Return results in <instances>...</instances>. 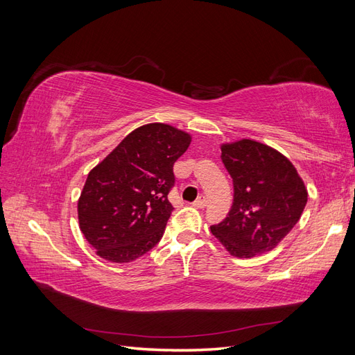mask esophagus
Wrapping results in <instances>:
<instances>
[{"instance_id": "obj_1", "label": "esophagus", "mask_w": 355, "mask_h": 355, "mask_svg": "<svg viewBox=\"0 0 355 355\" xmlns=\"http://www.w3.org/2000/svg\"><path fill=\"white\" fill-rule=\"evenodd\" d=\"M192 206H194V207H197V209H204V207H206L207 206V200H206V197H198L194 202H192Z\"/></svg>"}]
</instances>
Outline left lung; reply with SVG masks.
<instances>
[{
	"mask_svg": "<svg viewBox=\"0 0 355 355\" xmlns=\"http://www.w3.org/2000/svg\"><path fill=\"white\" fill-rule=\"evenodd\" d=\"M220 158L232 178L234 202L211 234L231 256L272 250L300 219L308 191L286 155L253 139L225 142Z\"/></svg>",
	"mask_w": 355,
	"mask_h": 355,
	"instance_id": "1",
	"label": "left lung"
}]
</instances>
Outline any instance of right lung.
I'll return each instance as SVG.
<instances>
[{
    "mask_svg": "<svg viewBox=\"0 0 355 355\" xmlns=\"http://www.w3.org/2000/svg\"><path fill=\"white\" fill-rule=\"evenodd\" d=\"M192 136L164 123L135 128L85 179L78 198V225L102 259L127 263L163 237L175 184L173 164Z\"/></svg>",
    "mask_w": 355,
    "mask_h": 355,
    "instance_id": "add662e5",
    "label": "right lung"
}]
</instances>
